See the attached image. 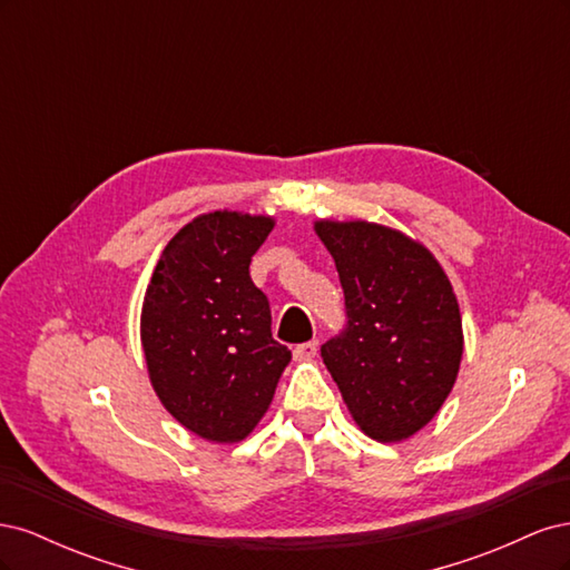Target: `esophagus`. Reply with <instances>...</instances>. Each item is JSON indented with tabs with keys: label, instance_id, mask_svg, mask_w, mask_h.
Here are the masks:
<instances>
[{
	"label": "esophagus",
	"instance_id": "esophagus-1",
	"mask_svg": "<svg viewBox=\"0 0 570 570\" xmlns=\"http://www.w3.org/2000/svg\"><path fill=\"white\" fill-rule=\"evenodd\" d=\"M316 352H318V342H316V340L297 344V347H295V356H297V358H304V361H306V358H314Z\"/></svg>",
	"mask_w": 570,
	"mask_h": 570
}]
</instances>
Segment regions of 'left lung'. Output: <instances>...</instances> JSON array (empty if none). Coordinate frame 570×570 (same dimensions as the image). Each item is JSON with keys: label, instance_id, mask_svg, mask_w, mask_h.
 <instances>
[{"label": "left lung", "instance_id": "8db88e82", "mask_svg": "<svg viewBox=\"0 0 570 570\" xmlns=\"http://www.w3.org/2000/svg\"><path fill=\"white\" fill-rule=\"evenodd\" d=\"M335 258L347 327L321 347L352 419L377 442H402L450 396L463 331L450 278L421 243L368 220H316Z\"/></svg>", "mask_w": 570, "mask_h": 570}]
</instances>
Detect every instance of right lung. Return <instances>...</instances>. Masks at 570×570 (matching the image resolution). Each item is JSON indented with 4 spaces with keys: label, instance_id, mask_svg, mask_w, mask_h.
Here are the masks:
<instances>
[{
    "label": "right lung",
    "instance_id": "1",
    "mask_svg": "<svg viewBox=\"0 0 570 570\" xmlns=\"http://www.w3.org/2000/svg\"><path fill=\"white\" fill-rule=\"evenodd\" d=\"M271 216L202 214L161 252L145 292L140 337L149 381L189 433L245 440L268 411L292 352L271 335V306L249 278Z\"/></svg>",
    "mask_w": 570,
    "mask_h": 570
}]
</instances>
